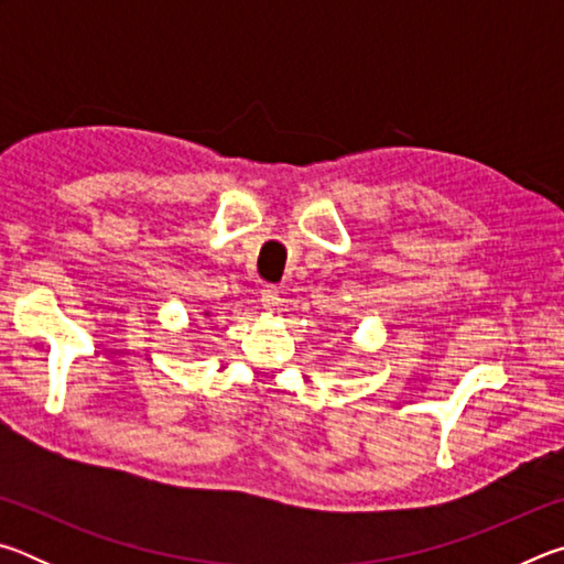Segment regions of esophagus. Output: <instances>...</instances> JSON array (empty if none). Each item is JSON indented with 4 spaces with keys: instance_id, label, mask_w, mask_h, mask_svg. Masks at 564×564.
Wrapping results in <instances>:
<instances>
[{
    "instance_id": "34e87169",
    "label": "esophagus",
    "mask_w": 564,
    "mask_h": 564,
    "mask_svg": "<svg viewBox=\"0 0 564 564\" xmlns=\"http://www.w3.org/2000/svg\"><path fill=\"white\" fill-rule=\"evenodd\" d=\"M279 289H275V285H263L261 289V303H263V308H275V305H279Z\"/></svg>"
}]
</instances>
